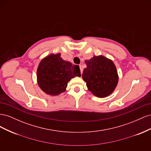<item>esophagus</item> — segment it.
I'll return each instance as SVG.
<instances>
[{"label": "esophagus", "mask_w": 151, "mask_h": 151, "mask_svg": "<svg viewBox=\"0 0 151 151\" xmlns=\"http://www.w3.org/2000/svg\"><path fill=\"white\" fill-rule=\"evenodd\" d=\"M79 68H80V70H81V74H83V67H82L81 65H79Z\"/></svg>", "instance_id": "34e87169"}]
</instances>
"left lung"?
Instances as JSON below:
<instances>
[{"mask_svg":"<svg viewBox=\"0 0 151 151\" xmlns=\"http://www.w3.org/2000/svg\"><path fill=\"white\" fill-rule=\"evenodd\" d=\"M85 63L87 67L82 76L88 90L99 98L110 95L118 82L117 70L113 61L103 55H98L85 60Z\"/></svg>","mask_w":151,"mask_h":151,"instance_id":"1","label":"left lung"}]
</instances>
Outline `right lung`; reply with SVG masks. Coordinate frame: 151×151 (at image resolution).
Returning <instances> with one entry per match:
<instances>
[{
	"instance_id": "1",
	"label": "right lung",
	"mask_w": 151,
	"mask_h": 151,
	"mask_svg": "<svg viewBox=\"0 0 151 151\" xmlns=\"http://www.w3.org/2000/svg\"><path fill=\"white\" fill-rule=\"evenodd\" d=\"M36 76L38 84L44 93L58 96L65 92L71 79L81 75L79 67L63 60L58 53L50 54L41 60Z\"/></svg>"
}]
</instances>
